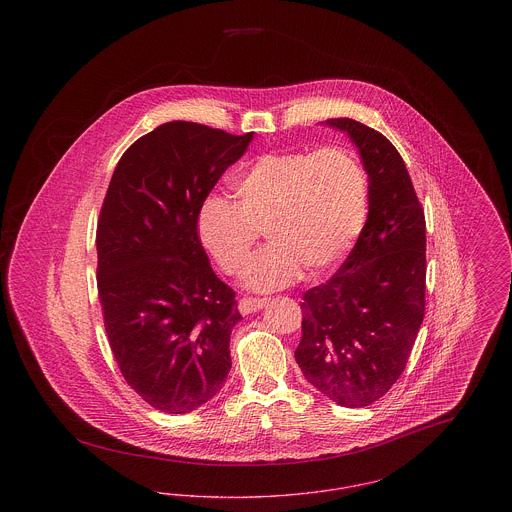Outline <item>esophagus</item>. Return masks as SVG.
Listing matches in <instances>:
<instances>
[{
	"label": "esophagus",
	"mask_w": 512,
	"mask_h": 512,
	"mask_svg": "<svg viewBox=\"0 0 512 512\" xmlns=\"http://www.w3.org/2000/svg\"><path fill=\"white\" fill-rule=\"evenodd\" d=\"M265 303H267V299H261V297H244L238 303V311L242 315H251V313H257L259 309H263Z\"/></svg>",
	"instance_id": "1"
}]
</instances>
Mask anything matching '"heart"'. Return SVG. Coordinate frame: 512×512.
I'll return each mask as SVG.
<instances>
[{"mask_svg":"<svg viewBox=\"0 0 512 512\" xmlns=\"http://www.w3.org/2000/svg\"><path fill=\"white\" fill-rule=\"evenodd\" d=\"M238 203L209 195L197 215L201 244L222 270L244 267L260 230L271 244L242 272L257 292L282 288L303 270L317 280L345 259L368 217V178L345 147L268 153L236 180Z\"/></svg>","mask_w":512,"mask_h":512,"instance_id":"heart-1","label":"heart"}]
</instances>
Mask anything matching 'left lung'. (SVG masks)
I'll return each instance as SVG.
<instances>
[{
    "label": "left lung",
    "instance_id": "1",
    "mask_svg": "<svg viewBox=\"0 0 512 512\" xmlns=\"http://www.w3.org/2000/svg\"><path fill=\"white\" fill-rule=\"evenodd\" d=\"M355 144L368 174L365 228L340 270L305 293L295 361L341 407H368L409 361L424 318L426 220L411 176L386 136L328 119Z\"/></svg>",
    "mask_w": 512,
    "mask_h": 512
}]
</instances>
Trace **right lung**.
Masks as SVG:
<instances>
[{"label":"right lung","mask_w":512,"mask_h":512,"mask_svg":"<svg viewBox=\"0 0 512 512\" xmlns=\"http://www.w3.org/2000/svg\"><path fill=\"white\" fill-rule=\"evenodd\" d=\"M253 140L165 122L124 151L99 213L98 292L124 380L157 411L192 413L219 393L234 292L209 265L197 215Z\"/></svg>","instance_id":"obj_1"}]
</instances>
